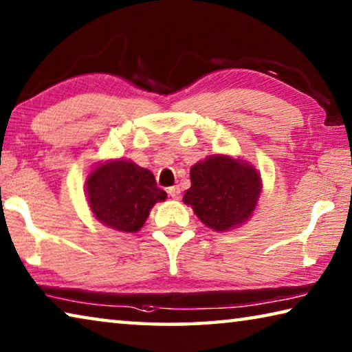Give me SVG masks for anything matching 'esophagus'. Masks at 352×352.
<instances>
[{
  "label": "esophagus",
  "instance_id": "1",
  "mask_svg": "<svg viewBox=\"0 0 352 352\" xmlns=\"http://www.w3.org/2000/svg\"><path fill=\"white\" fill-rule=\"evenodd\" d=\"M168 194L170 195L172 199L178 200V199H180V195H182V189L178 188V186H172V188H169V189H168Z\"/></svg>",
  "mask_w": 352,
  "mask_h": 352
}]
</instances>
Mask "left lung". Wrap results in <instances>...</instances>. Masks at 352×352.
I'll return each instance as SVG.
<instances>
[{
    "label": "left lung",
    "instance_id": "left-lung-1",
    "mask_svg": "<svg viewBox=\"0 0 352 352\" xmlns=\"http://www.w3.org/2000/svg\"><path fill=\"white\" fill-rule=\"evenodd\" d=\"M262 190L252 164L228 155H211L190 168L183 201L211 230L228 231L252 217Z\"/></svg>",
    "mask_w": 352,
    "mask_h": 352
}]
</instances>
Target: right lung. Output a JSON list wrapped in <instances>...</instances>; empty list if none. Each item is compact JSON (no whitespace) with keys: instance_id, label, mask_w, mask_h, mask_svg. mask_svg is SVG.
Masks as SVG:
<instances>
[{"instance_id":"add662e5","label":"right lung","mask_w":352,"mask_h":352,"mask_svg":"<svg viewBox=\"0 0 352 352\" xmlns=\"http://www.w3.org/2000/svg\"><path fill=\"white\" fill-rule=\"evenodd\" d=\"M85 186L94 217L122 233L142 228L152 206L168 197L151 170L121 158L96 166Z\"/></svg>"}]
</instances>
